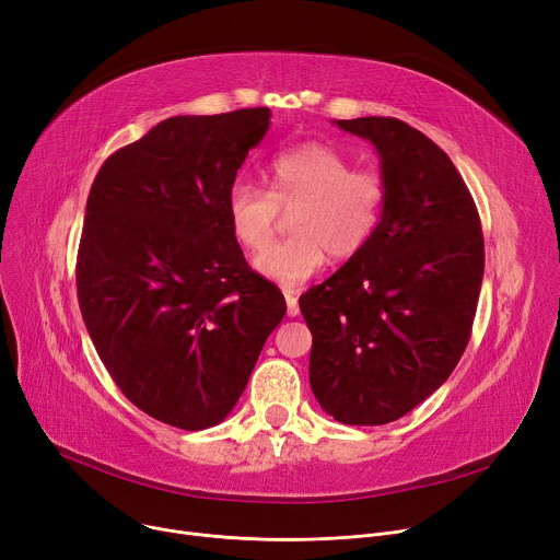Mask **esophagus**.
Instances as JSON below:
<instances>
[{
	"instance_id": "obj_1",
	"label": "esophagus",
	"mask_w": 560,
	"mask_h": 560,
	"mask_svg": "<svg viewBox=\"0 0 560 560\" xmlns=\"http://www.w3.org/2000/svg\"><path fill=\"white\" fill-rule=\"evenodd\" d=\"M283 298H285V306H288V317H298L300 315V304H298L295 290H283Z\"/></svg>"
}]
</instances>
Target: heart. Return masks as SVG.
<instances>
[{
    "label": "heart",
    "mask_w": 560,
    "mask_h": 560,
    "mask_svg": "<svg viewBox=\"0 0 560 560\" xmlns=\"http://www.w3.org/2000/svg\"><path fill=\"white\" fill-rule=\"evenodd\" d=\"M354 161L325 142H302L275 154L265 167L268 190L233 184L226 220L233 241L256 254L272 241L281 211L292 235L256 256L254 270L292 288L315 277L327 258L359 256L381 222L388 184L376 170H354Z\"/></svg>",
    "instance_id": "heart-1"
}]
</instances>
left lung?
Segmentation results:
<instances>
[{
	"label": "left lung",
	"instance_id": "8db88e82",
	"mask_svg": "<svg viewBox=\"0 0 560 560\" xmlns=\"http://www.w3.org/2000/svg\"><path fill=\"white\" fill-rule=\"evenodd\" d=\"M336 125L374 144L388 199L368 247L300 298L313 334L308 378L334 420L376 427L422 404L460 361L483 235L458 170L424 133L397 117Z\"/></svg>",
	"mask_w": 560,
	"mask_h": 560
}]
</instances>
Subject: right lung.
Instances as JSON below:
<instances>
[{
  "label": "right lung",
  "mask_w": 560,
  "mask_h": 560,
  "mask_svg": "<svg viewBox=\"0 0 560 560\" xmlns=\"http://www.w3.org/2000/svg\"><path fill=\"white\" fill-rule=\"evenodd\" d=\"M270 115L167 117L108 156L88 195L77 260L85 329L125 397L176 429L231 413L285 315L226 220V195Z\"/></svg>",
  "instance_id": "add662e5"
}]
</instances>
